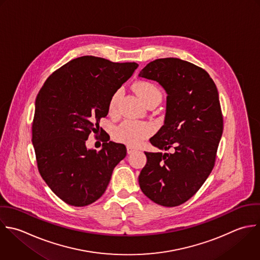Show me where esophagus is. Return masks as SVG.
<instances>
[{"label":"esophagus","instance_id":"esophagus-1","mask_svg":"<svg viewBox=\"0 0 260 260\" xmlns=\"http://www.w3.org/2000/svg\"><path fill=\"white\" fill-rule=\"evenodd\" d=\"M126 150H127V153H128V154H132V153L135 152L137 149H136L135 147H133V146H127V147H126Z\"/></svg>","mask_w":260,"mask_h":260}]
</instances>
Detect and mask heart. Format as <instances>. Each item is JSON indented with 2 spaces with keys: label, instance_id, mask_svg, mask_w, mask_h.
<instances>
[{
  "label": "heart",
  "instance_id": "obj_1",
  "mask_svg": "<svg viewBox=\"0 0 260 260\" xmlns=\"http://www.w3.org/2000/svg\"><path fill=\"white\" fill-rule=\"evenodd\" d=\"M137 93L148 105L154 100H161L162 94L158 87L148 81H140L135 86ZM121 96V90H116L110 97L108 102V110L111 115H116L118 112V103ZM152 133V127L148 123L136 122V121H124L121 123L114 133L115 138L127 145H138L144 139L149 137Z\"/></svg>",
  "mask_w": 260,
  "mask_h": 260
}]
</instances>
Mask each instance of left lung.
Segmentation results:
<instances>
[{
  "label": "left lung",
  "instance_id": "obj_1",
  "mask_svg": "<svg viewBox=\"0 0 260 260\" xmlns=\"http://www.w3.org/2000/svg\"><path fill=\"white\" fill-rule=\"evenodd\" d=\"M139 77L158 82L167 93L164 124L150 139L160 152H145L140 187L154 203L177 207L196 194L215 166L223 134L218 89L204 69L175 57L151 61Z\"/></svg>",
  "mask_w": 260,
  "mask_h": 260
}]
</instances>
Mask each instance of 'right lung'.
I'll use <instances>...</instances> for the list:
<instances>
[{
    "mask_svg": "<svg viewBox=\"0 0 260 260\" xmlns=\"http://www.w3.org/2000/svg\"><path fill=\"white\" fill-rule=\"evenodd\" d=\"M138 67L81 56L52 73L37 94L32 144L38 170L70 206L85 207L101 198L114 167L126 156L125 146L109 141L107 135L99 152L88 149L86 141L91 132L99 131L111 95Z\"/></svg>",
    "mask_w": 260,
    "mask_h": 260,
    "instance_id": "1",
    "label": "right lung"
}]
</instances>
